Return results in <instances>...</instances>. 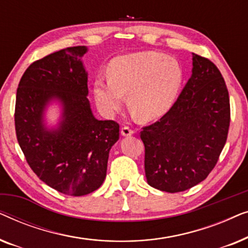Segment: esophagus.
<instances>
[{
  "instance_id": "esophagus-1",
  "label": "esophagus",
  "mask_w": 248,
  "mask_h": 248,
  "mask_svg": "<svg viewBox=\"0 0 248 248\" xmlns=\"http://www.w3.org/2000/svg\"><path fill=\"white\" fill-rule=\"evenodd\" d=\"M133 133H134V131L128 126H123L121 130V134L123 135V137H130V135H132Z\"/></svg>"
}]
</instances>
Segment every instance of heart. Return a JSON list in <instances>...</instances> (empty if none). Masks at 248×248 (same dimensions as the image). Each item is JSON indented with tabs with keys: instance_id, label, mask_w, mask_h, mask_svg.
Returning a JSON list of instances; mask_svg holds the SVG:
<instances>
[{
	"instance_id": "heart-1",
	"label": "heart",
	"mask_w": 248,
	"mask_h": 248,
	"mask_svg": "<svg viewBox=\"0 0 248 248\" xmlns=\"http://www.w3.org/2000/svg\"><path fill=\"white\" fill-rule=\"evenodd\" d=\"M109 80L98 78L93 84L97 105L105 114L123 106L124 94L135 117L151 121L171 107L182 84V70L174 59L157 52L118 56L108 66Z\"/></svg>"
}]
</instances>
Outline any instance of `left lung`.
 Masks as SVG:
<instances>
[{"label": "left lung", "mask_w": 248, "mask_h": 248, "mask_svg": "<svg viewBox=\"0 0 248 248\" xmlns=\"http://www.w3.org/2000/svg\"><path fill=\"white\" fill-rule=\"evenodd\" d=\"M229 124V94L221 73L211 61L193 54L192 76L177 100L141 131L148 184L177 193L204 181L225 147Z\"/></svg>", "instance_id": "8db88e82"}]
</instances>
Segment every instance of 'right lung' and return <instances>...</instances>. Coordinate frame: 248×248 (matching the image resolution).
I'll return each mask as SVG.
<instances>
[{
	"label": "right lung",
	"instance_id": "1",
	"mask_svg": "<svg viewBox=\"0 0 248 248\" xmlns=\"http://www.w3.org/2000/svg\"><path fill=\"white\" fill-rule=\"evenodd\" d=\"M86 46L67 47L30 64L16 90L15 123L26 160L46 185L82 196L105 181L109 150L120 125L98 121L88 100V73L81 59ZM62 106L58 127L47 129L43 113L50 101Z\"/></svg>",
	"mask_w": 248,
	"mask_h": 248
}]
</instances>
